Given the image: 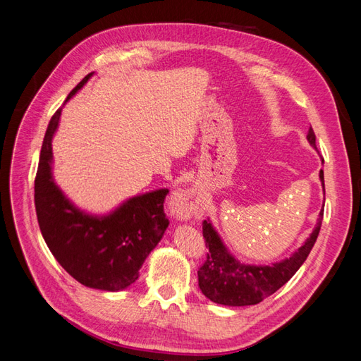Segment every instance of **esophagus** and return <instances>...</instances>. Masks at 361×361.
I'll return each instance as SVG.
<instances>
[{
	"label": "esophagus",
	"instance_id": "obj_1",
	"mask_svg": "<svg viewBox=\"0 0 361 361\" xmlns=\"http://www.w3.org/2000/svg\"><path fill=\"white\" fill-rule=\"evenodd\" d=\"M195 206L190 200V195L187 192H180L173 200V215H176L179 220H187L194 214Z\"/></svg>",
	"mask_w": 361,
	"mask_h": 361
}]
</instances>
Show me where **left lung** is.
Masks as SVG:
<instances>
[{"mask_svg": "<svg viewBox=\"0 0 361 361\" xmlns=\"http://www.w3.org/2000/svg\"><path fill=\"white\" fill-rule=\"evenodd\" d=\"M307 140L310 146L316 149V137L310 126ZM324 162V159H322ZM319 179L324 185V171H319ZM324 209L319 212L318 223L313 228L312 235L295 253L281 262L272 265H245L235 259L226 245L223 244L220 235L216 233L212 224L203 221V238L209 253L204 264L197 271L199 286L206 298L223 305H253L264 301L269 295L279 290L283 285L293 277L307 259L310 250L313 248L316 238L319 235L322 224Z\"/></svg>", "mask_w": 361, "mask_h": 361, "instance_id": "8db88e82", "label": "left lung"}]
</instances>
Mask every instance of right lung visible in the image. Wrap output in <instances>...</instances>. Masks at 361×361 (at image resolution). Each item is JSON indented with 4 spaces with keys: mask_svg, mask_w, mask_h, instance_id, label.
<instances>
[{
    "mask_svg": "<svg viewBox=\"0 0 361 361\" xmlns=\"http://www.w3.org/2000/svg\"><path fill=\"white\" fill-rule=\"evenodd\" d=\"M93 73L69 93L66 102ZM61 108L52 116L40 150L35 203L43 239L59 264L87 288L117 292L138 279V271L169 227L164 200L169 190L130 197L108 215L78 209L52 178V137Z\"/></svg>",
    "mask_w": 361,
    "mask_h": 361,
    "instance_id": "add662e5",
    "label": "right lung"
}]
</instances>
